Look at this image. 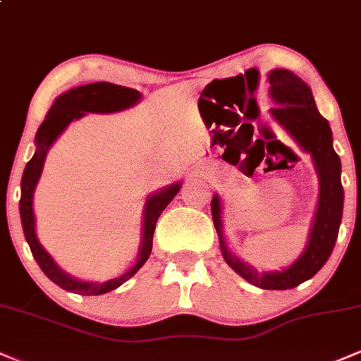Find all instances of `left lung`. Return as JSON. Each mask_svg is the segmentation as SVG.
Listing matches in <instances>:
<instances>
[{
    "instance_id": "1",
    "label": "left lung",
    "mask_w": 361,
    "mask_h": 361,
    "mask_svg": "<svg viewBox=\"0 0 361 361\" xmlns=\"http://www.w3.org/2000/svg\"><path fill=\"white\" fill-rule=\"evenodd\" d=\"M268 82L270 97L275 103V106L270 109L271 117L292 135L302 151L309 152L319 176V200L307 246L285 270L258 273L227 247L222 231V205L219 195H214L210 209L226 263L255 287L287 290L299 287L305 280L312 279L333 252L343 217L345 192L341 185V161L333 147V132L329 122L319 114L307 82L288 69H273L268 73Z\"/></svg>"
}]
</instances>
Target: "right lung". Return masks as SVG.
<instances>
[{
    "mask_svg": "<svg viewBox=\"0 0 361 361\" xmlns=\"http://www.w3.org/2000/svg\"><path fill=\"white\" fill-rule=\"evenodd\" d=\"M142 94L137 90L126 88V86L111 85V82H91V85L76 86V88L66 91L61 97L56 98L52 103L51 110L45 115L42 126L39 127L35 134V154L25 166L22 176V197H20V217H22V227L25 239H27L28 246H30L32 255L37 263H39L40 270L51 279L54 283L59 285L61 288L68 290V292L80 293V295H102V293L111 292V290L118 288L120 285L126 283L128 279L135 275L140 270L144 263H146L149 255L152 251V235H154L156 222L159 219L161 212L166 209L169 202L175 198V195L180 192L181 183H173L166 188L159 190V192L149 195L146 205H144V221H142V241H140L139 255L135 259V264L132 268L120 275L118 279H111L109 281H81L73 279L68 273L62 271L57 267L52 256L44 250L42 244L39 243L35 233V215H34V192L35 186L39 183V178L42 175L44 161L47 156L49 149L56 139L59 137L66 127L73 122L85 117L86 114H114V111H122L130 109L140 100Z\"/></svg>",
    "mask_w": 361,
    "mask_h": 361,
    "instance_id": "obj_1",
    "label": "right lung"
}]
</instances>
